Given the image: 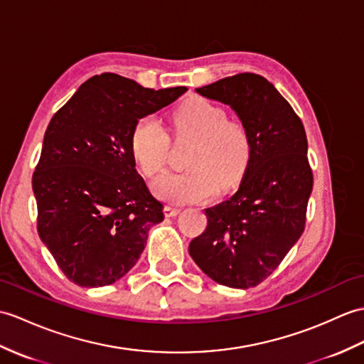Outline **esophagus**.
I'll return each instance as SVG.
<instances>
[{
  "instance_id": "34e87169",
  "label": "esophagus",
  "mask_w": 364,
  "mask_h": 364,
  "mask_svg": "<svg viewBox=\"0 0 364 364\" xmlns=\"http://www.w3.org/2000/svg\"><path fill=\"white\" fill-rule=\"evenodd\" d=\"M180 208H175V206H171V205H167V206H164V215L166 217H175V215H178L180 214Z\"/></svg>"
}]
</instances>
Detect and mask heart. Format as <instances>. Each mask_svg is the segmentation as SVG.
I'll return each instance as SVG.
<instances>
[{
    "label": "heart",
    "instance_id": "1",
    "mask_svg": "<svg viewBox=\"0 0 364 364\" xmlns=\"http://www.w3.org/2000/svg\"><path fill=\"white\" fill-rule=\"evenodd\" d=\"M175 136L196 139L188 155V171L166 173L154 183L159 198L193 203L237 186L251 159V138L242 122L226 119V112L203 97L189 99L171 116ZM132 154L141 172L155 176L167 163L168 136L155 117L146 116L134 125Z\"/></svg>",
    "mask_w": 364,
    "mask_h": 364
}]
</instances>
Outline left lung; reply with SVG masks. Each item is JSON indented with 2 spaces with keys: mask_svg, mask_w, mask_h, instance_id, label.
Wrapping results in <instances>:
<instances>
[{
  "mask_svg": "<svg viewBox=\"0 0 364 364\" xmlns=\"http://www.w3.org/2000/svg\"><path fill=\"white\" fill-rule=\"evenodd\" d=\"M230 105L247 127L251 159L239 191L206 209L205 232L189 255L217 284L256 287L272 274L306 228L314 173L299 116L273 83L242 73L197 88Z\"/></svg>",
  "mask_w": 364,
  "mask_h": 364,
  "instance_id": "8db88e82",
  "label": "left lung"
}]
</instances>
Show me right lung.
Returning a JSON list of instances; mask_svg holds the SVG:
<instances>
[{
    "label": "right lung",
    "instance_id": "1",
    "mask_svg": "<svg viewBox=\"0 0 364 364\" xmlns=\"http://www.w3.org/2000/svg\"><path fill=\"white\" fill-rule=\"evenodd\" d=\"M186 87L151 90L113 73L92 75L50 119L32 189L37 231L80 287L116 282L136 264L150 226L164 220L130 149L141 117Z\"/></svg>",
    "mask_w": 364,
    "mask_h": 364
}]
</instances>
